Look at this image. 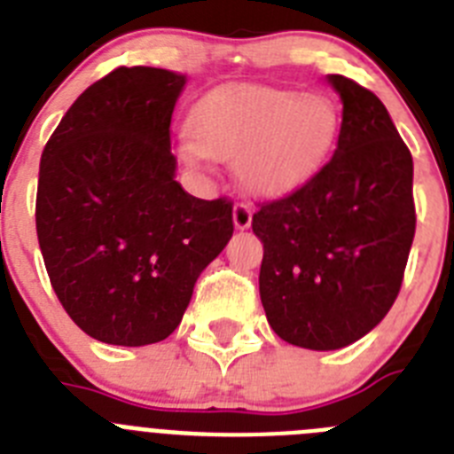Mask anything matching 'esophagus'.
Listing matches in <instances>:
<instances>
[{
    "label": "esophagus",
    "mask_w": 454,
    "mask_h": 454,
    "mask_svg": "<svg viewBox=\"0 0 454 454\" xmlns=\"http://www.w3.org/2000/svg\"><path fill=\"white\" fill-rule=\"evenodd\" d=\"M252 224V208L250 204L239 202L234 207V227L236 230H247Z\"/></svg>",
    "instance_id": "obj_1"
}]
</instances>
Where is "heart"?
I'll return each instance as SVG.
<instances>
[{"label":"heart","mask_w":454,"mask_h":454,"mask_svg":"<svg viewBox=\"0 0 454 454\" xmlns=\"http://www.w3.org/2000/svg\"><path fill=\"white\" fill-rule=\"evenodd\" d=\"M340 108L327 95L236 83L207 92L191 114L179 154L192 168L231 159L239 184L259 198L295 191L327 163Z\"/></svg>","instance_id":"obj_1"}]
</instances>
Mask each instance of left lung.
Returning <instances> with one entry per match:
<instances>
[{"label": "left lung", "instance_id": "left-lung-1", "mask_svg": "<svg viewBox=\"0 0 454 454\" xmlns=\"http://www.w3.org/2000/svg\"><path fill=\"white\" fill-rule=\"evenodd\" d=\"M327 79L343 102L334 156L252 215L268 323L309 350L350 346L388 314L416 231L414 161L387 106L352 79Z\"/></svg>", "mask_w": 454, "mask_h": 454}]
</instances>
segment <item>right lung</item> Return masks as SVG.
I'll return each mask as SVG.
<instances>
[{"mask_svg":"<svg viewBox=\"0 0 454 454\" xmlns=\"http://www.w3.org/2000/svg\"><path fill=\"white\" fill-rule=\"evenodd\" d=\"M184 83L161 67H115L67 108L40 159L35 231L51 288L111 346L168 339L234 234L230 200L192 198L175 179Z\"/></svg>","mask_w":454,"mask_h":454,"instance_id":"right-lung-1","label":"right lung"}]
</instances>
